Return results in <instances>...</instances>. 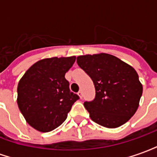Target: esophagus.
Masks as SVG:
<instances>
[{"mask_svg": "<svg viewBox=\"0 0 157 157\" xmlns=\"http://www.w3.org/2000/svg\"><path fill=\"white\" fill-rule=\"evenodd\" d=\"M78 95H79V97H80V98H82V96H83V94H82V90H80V91L78 92Z\"/></svg>", "mask_w": 157, "mask_h": 157, "instance_id": "obj_1", "label": "esophagus"}]
</instances>
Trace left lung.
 Instances as JSON below:
<instances>
[{
	"label": "left lung",
	"instance_id": "1",
	"mask_svg": "<svg viewBox=\"0 0 157 157\" xmlns=\"http://www.w3.org/2000/svg\"><path fill=\"white\" fill-rule=\"evenodd\" d=\"M76 62L95 86V98L84 102L92 121L106 128H117L128 121L138 109L143 91L135 69L103 53L81 55Z\"/></svg>",
	"mask_w": 157,
	"mask_h": 157
}]
</instances>
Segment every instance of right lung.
Instances as JSON below:
<instances>
[{"mask_svg": "<svg viewBox=\"0 0 157 157\" xmlns=\"http://www.w3.org/2000/svg\"><path fill=\"white\" fill-rule=\"evenodd\" d=\"M75 60V56L44 59L33 65L19 81L17 105L33 128L52 131L65 121L80 98L71 92L65 78Z\"/></svg>", "mask_w": 157, "mask_h": 157, "instance_id": "1", "label": "right lung"}]
</instances>
